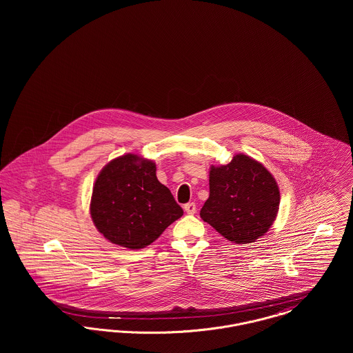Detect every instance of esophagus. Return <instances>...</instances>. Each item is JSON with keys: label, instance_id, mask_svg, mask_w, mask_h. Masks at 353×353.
Masks as SVG:
<instances>
[{"label": "esophagus", "instance_id": "34e87169", "mask_svg": "<svg viewBox=\"0 0 353 353\" xmlns=\"http://www.w3.org/2000/svg\"><path fill=\"white\" fill-rule=\"evenodd\" d=\"M185 212L188 213V214H194L196 213V210H197V208H196V203L194 202H189V203H186L184 206Z\"/></svg>", "mask_w": 353, "mask_h": 353}]
</instances>
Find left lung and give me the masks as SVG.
I'll return each instance as SVG.
<instances>
[{
  "mask_svg": "<svg viewBox=\"0 0 353 353\" xmlns=\"http://www.w3.org/2000/svg\"><path fill=\"white\" fill-rule=\"evenodd\" d=\"M209 190L200 216L234 243H252L276 219L278 184L268 169L246 154H235L226 165H212Z\"/></svg>",
  "mask_w": 353,
  "mask_h": 353,
  "instance_id": "8db88e82",
  "label": "left lung"
}]
</instances>
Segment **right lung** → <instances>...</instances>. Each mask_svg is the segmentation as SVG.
<instances>
[{"instance_id":"add662e5","label":"right lung","mask_w":353,"mask_h":353,"mask_svg":"<svg viewBox=\"0 0 353 353\" xmlns=\"http://www.w3.org/2000/svg\"><path fill=\"white\" fill-rule=\"evenodd\" d=\"M90 213L110 242L134 250L151 245L184 210L157 180L154 163L127 153L101 169Z\"/></svg>"}]
</instances>
